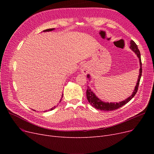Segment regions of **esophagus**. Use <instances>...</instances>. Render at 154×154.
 <instances>
[{"mask_svg": "<svg viewBox=\"0 0 154 154\" xmlns=\"http://www.w3.org/2000/svg\"><path fill=\"white\" fill-rule=\"evenodd\" d=\"M80 71H81L82 74L86 75L87 73L89 72V67H88L87 64L84 63L81 66V67H80Z\"/></svg>", "mask_w": 154, "mask_h": 154, "instance_id": "1", "label": "esophagus"}]
</instances>
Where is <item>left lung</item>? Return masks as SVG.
Listing matches in <instances>:
<instances>
[{"mask_svg":"<svg viewBox=\"0 0 154 154\" xmlns=\"http://www.w3.org/2000/svg\"><path fill=\"white\" fill-rule=\"evenodd\" d=\"M130 48L135 53V54L138 57V58L139 59V62H140V70H139V75L138 77V80H137V82L136 84V85L135 87V89L132 93V94L128 97L127 99L122 101V102H105L100 100L95 95V94L91 91L89 87H87V89L86 92V95H87V99L89 102L91 106H93L94 108L97 109H99L100 110H105V111H109V110H116L121 107H122L124 106L125 104L128 103L129 101H130L135 95L136 94L137 91H138V87L139 85L140 82V80L142 76V62H141V57H140V53L139 50L138 49V47H137V44L134 42L133 40H131V47ZM87 78L90 79L91 76L89 74H88Z\"/></svg>","mask_w":154,"mask_h":154,"instance_id":"8db88e82","label":"left lung"}]
</instances>
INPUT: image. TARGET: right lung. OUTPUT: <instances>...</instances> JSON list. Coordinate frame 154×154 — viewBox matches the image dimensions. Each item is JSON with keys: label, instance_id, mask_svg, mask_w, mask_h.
Segmentation results:
<instances>
[{"label": "right lung", "instance_id": "add662e5", "mask_svg": "<svg viewBox=\"0 0 154 154\" xmlns=\"http://www.w3.org/2000/svg\"><path fill=\"white\" fill-rule=\"evenodd\" d=\"M55 29L54 28V29H46V30H43V32H50V31H52V30H54ZM62 97H63V94H62ZM61 100H62V99H60V102H61ZM57 106H54V107H52V109H51V110H53V109H54ZM45 112H46V110H45Z\"/></svg>", "mask_w": 154, "mask_h": 154}]
</instances>
